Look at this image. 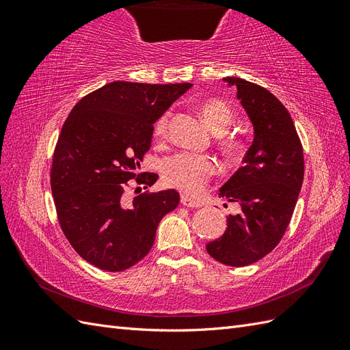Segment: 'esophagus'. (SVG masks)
<instances>
[{
  "instance_id": "1",
  "label": "esophagus",
  "mask_w": 350,
  "mask_h": 350,
  "mask_svg": "<svg viewBox=\"0 0 350 350\" xmlns=\"http://www.w3.org/2000/svg\"><path fill=\"white\" fill-rule=\"evenodd\" d=\"M181 204L185 207H200V203L197 200L188 197L185 194H181Z\"/></svg>"
}]
</instances>
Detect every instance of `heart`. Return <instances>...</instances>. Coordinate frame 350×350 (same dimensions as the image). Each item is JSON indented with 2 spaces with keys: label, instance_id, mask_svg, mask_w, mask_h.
Listing matches in <instances>:
<instances>
[{
  "label": "heart",
  "instance_id": "b5f03b06",
  "mask_svg": "<svg viewBox=\"0 0 350 350\" xmlns=\"http://www.w3.org/2000/svg\"><path fill=\"white\" fill-rule=\"evenodd\" d=\"M201 118L207 124L210 130L220 134L234 121V111L225 100L211 99L204 102L200 108ZM167 115L161 116L154 125V135L162 139L166 135ZM234 149V144H229ZM216 172L213 159L194 153H179L167 157L162 165L163 181L181 189L188 194H196L203 189L207 179Z\"/></svg>",
  "mask_w": 350,
  "mask_h": 350
}]
</instances>
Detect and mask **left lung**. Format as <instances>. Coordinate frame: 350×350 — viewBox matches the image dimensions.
<instances>
[{
    "label": "left lung",
    "mask_w": 350,
    "mask_h": 350,
    "mask_svg": "<svg viewBox=\"0 0 350 350\" xmlns=\"http://www.w3.org/2000/svg\"><path fill=\"white\" fill-rule=\"evenodd\" d=\"M254 129V140L242 167L219 189V197L237 201L241 213L228 217L219 239L206 245L215 260L243 267L266 257L288 228L304 181V152L291 113L258 84L225 77Z\"/></svg>",
    "instance_id": "1"
}]
</instances>
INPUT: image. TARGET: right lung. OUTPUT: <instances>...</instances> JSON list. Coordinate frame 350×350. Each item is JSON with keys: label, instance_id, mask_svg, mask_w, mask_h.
<instances>
[{"label": "right lung", "instance_id": "right-lung-1", "mask_svg": "<svg viewBox=\"0 0 350 350\" xmlns=\"http://www.w3.org/2000/svg\"><path fill=\"white\" fill-rule=\"evenodd\" d=\"M191 86L112 81L84 96L62 125L51 189L62 232L92 266H134L150 251L163 216L176 208L175 189L144 193L131 206L122 194L150 149L153 124ZM157 178L149 172L135 181L150 187Z\"/></svg>", "mask_w": 350, "mask_h": 350}]
</instances>
